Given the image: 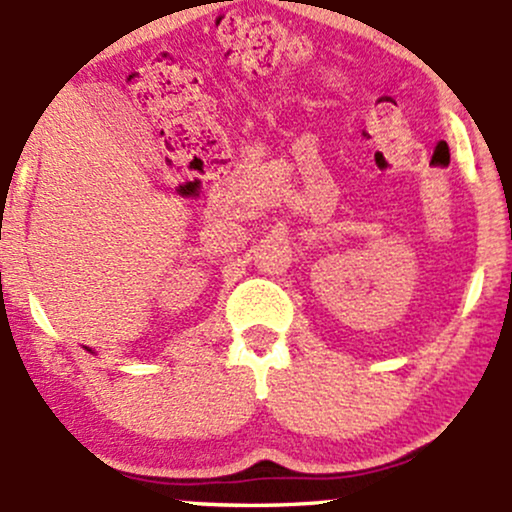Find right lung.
<instances>
[{"instance_id":"1","label":"right lung","mask_w":512,"mask_h":512,"mask_svg":"<svg viewBox=\"0 0 512 512\" xmlns=\"http://www.w3.org/2000/svg\"><path fill=\"white\" fill-rule=\"evenodd\" d=\"M88 351H91V349H88Z\"/></svg>"}]
</instances>
